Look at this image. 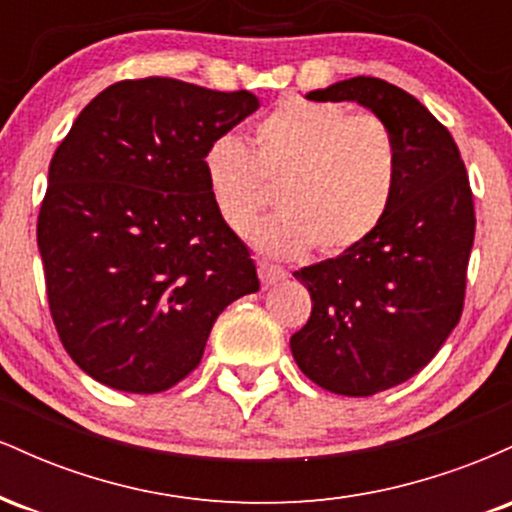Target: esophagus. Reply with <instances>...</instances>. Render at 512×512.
<instances>
[{
  "mask_svg": "<svg viewBox=\"0 0 512 512\" xmlns=\"http://www.w3.org/2000/svg\"><path fill=\"white\" fill-rule=\"evenodd\" d=\"M257 272H260V279H262L264 289H269V286L279 284V281L286 279L284 269L276 267V264H269V262H260V264H257Z\"/></svg>",
  "mask_w": 512,
  "mask_h": 512,
  "instance_id": "esophagus-1",
  "label": "esophagus"
}]
</instances>
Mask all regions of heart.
Returning <instances> with one entry per match:
<instances>
[{
  "label": "heart",
  "mask_w": 512,
  "mask_h": 512,
  "mask_svg": "<svg viewBox=\"0 0 512 512\" xmlns=\"http://www.w3.org/2000/svg\"><path fill=\"white\" fill-rule=\"evenodd\" d=\"M252 144L255 156L236 134H221L204 151L202 170L216 214L238 236L267 204L264 182H279L281 211L252 236L264 255L291 260L313 245L325 257L344 255L390 211L399 149L380 117L293 96L255 122Z\"/></svg>",
  "instance_id": "heart-1"
}]
</instances>
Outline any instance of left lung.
<instances>
[{"instance_id":"8db88e82","label":"left lung","mask_w":512,"mask_h":512,"mask_svg":"<svg viewBox=\"0 0 512 512\" xmlns=\"http://www.w3.org/2000/svg\"><path fill=\"white\" fill-rule=\"evenodd\" d=\"M305 98L363 105L397 139L395 199L373 236L293 272L313 298L308 325L291 337L298 368L334 395L370 397L419 373L460 322L472 190L455 139L402 88L354 76Z\"/></svg>"}]
</instances>
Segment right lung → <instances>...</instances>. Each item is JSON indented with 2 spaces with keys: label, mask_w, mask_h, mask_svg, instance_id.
Instances as JSON below:
<instances>
[{
  "label": "right lung",
  "mask_w": 512,
  "mask_h": 512,
  "mask_svg": "<svg viewBox=\"0 0 512 512\" xmlns=\"http://www.w3.org/2000/svg\"><path fill=\"white\" fill-rule=\"evenodd\" d=\"M257 108L250 91L117 81L57 146L38 250L57 334L98 383L168 390L199 366L223 308L260 291L202 170L207 146Z\"/></svg>",
  "instance_id": "right-lung-1"
}]
</instances>
